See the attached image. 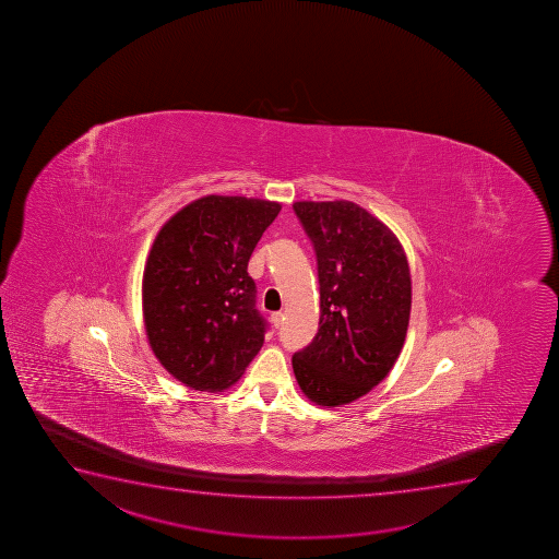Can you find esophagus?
<instances>
[{"instance_id": "obj_1", "label": "esophagus", "mask_w": 559, "mask_h": 559, "mask_svg": "<svg viewBox=\"0 0 559 559\" xmlns=\"http://www.w3.org/2000/svg\"><path fill=\"white\" fill-rule=\"evenodd\" d=\"M271 322H273V325H275V328H281V325H283L284 322L283 312H273V314H271Z\"/></svg>"}]
</instances>
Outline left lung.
Wrapping results in <instances>:
<instances>
[{"mask_svg":"<svg viewBox=\"0 0 559 559\" xmlns=\"http://www.w3.org/2000/svg\"><path fill=\"white\" fill-rule=\"evenodd\" d=\"M314 245L320 328L292 357L302 393L342 406L376 388L401 355L412 310L406 252L385 224L348 200L296 202Z\"/></svg>","mask_w":559,"mask_h":559,"instance_id":"left-lung-1","label":"left lung"}]
</instances>
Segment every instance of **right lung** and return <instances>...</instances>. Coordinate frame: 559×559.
<instances>
[{"instance_id":"add662e5","label":"right lung","mask_w":559,"mask_h":559,"mask_svg":"<svg viewBox=\"0 0 559 559\" xmlns=\"http://www.w3.org/2000/svg\"><path fill=\"white\" fill-rule=\"evenodd\" d=\"M281 211L245 197L198 198L153 241L142 281L147 341L160 365L197 391L236 383L262 348L250 254Z\"/></svg>"}]
</instances>
